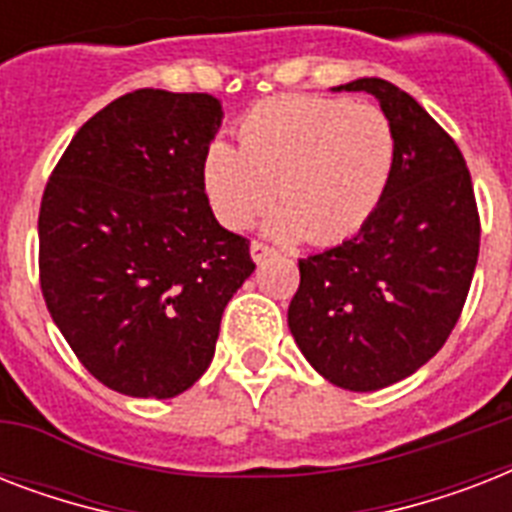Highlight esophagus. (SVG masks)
<instances>
[{
    "mask_svg": "<svg viewBox=\"0 0 512 512\" xmlns=\"http://www.w3.org/2000/svg\"><path fill=\"white\" fill-rule=\"evenodd\" d=\"M249 252H252V260H255V263H265L268 257L276 255V249L268 247L265 241H252V244H249Z\"/></svg>",
    "mask_w": 512,
    "mask_h": 512,
    "instance_id": "esophagus-1",
    "label": "esophagus"
}]
</instances>
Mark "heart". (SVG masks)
Segmentation results:
<instances>
[{"mask_svg":"<svg viewBox=\"0 0 512 512\" xmlns=\"http://www.w3.org/2000/svg\"><path fill=\"white\" fill-rule=\"evenodd\" d=\"M239 147L212 140L201 180L220 223L241 231L271 209V231L311 244L350 239L388 193L396 132L377 106L324 95H281L239 122Z\"/></svg>","mask_w":512,"mask_h":512,"instance_id":"obj_1","label":"heart"}]
</instances>
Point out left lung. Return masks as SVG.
<instances>
[{
  "instance_id": "left-lung-1",
  "label": "left lung",
  "mask_w": 512,
  "mask_h": 512,
  "mask_svg": "<svg viewBox=\"0 0 512 512\" xmlns=\"http://www.w3.org/2000/svg\"><path fill=\"white\" fill-rule=\"evenodd\" d=\"M335 90L380 100L396 132V167L353 239L300 260L289 329L324 380L366 393L444 348L468 300L481 220L462 151L409 92L377 76Z\"/></svg>"
}]
</instances>
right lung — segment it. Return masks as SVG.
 Returning a JSON list of instances; mask_svg holds the SVG:
<instances>
[{
	"instance_id": "obj_1",
	"label": "right lung",
	"mask_w": 512,
	"mask_h": 512,
	"mask_svg": "<svg viewBox=\"0 0 512 512\" xmlns=\"http://www.w3.org/2000/svg\"><path fill=\"white\" fill-rule=\"evenodd\" d=\"M220 119L207 92H127L82 124L44 188L47 311L84 369L124 396L191 388L255 271L249 241L217 223L201 180Z\"/></svg>"
}]
</instances>
